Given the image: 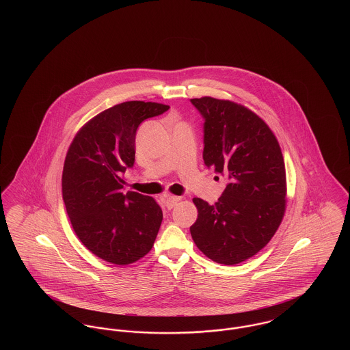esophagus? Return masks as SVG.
<instances>
[{
	"label": "esophagus",
	"mask_w": 350,
	"mask_h": 350,
	"mask_svg": "<svg viewBox=\"0 0 350 350\" xmlns=\"http://www.w3.org/2000/svg\"><path fill=\"white\" fill-rule=\"evenodd\" d=\"M180 200H181L180 197H174V196H165V197H164V203H165L167 210L173 208Z\"/></svg>",
	"instance_id": "34e87169"
}]
</instances>
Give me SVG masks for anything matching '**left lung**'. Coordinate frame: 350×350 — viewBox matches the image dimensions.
I'll use <instances>...</instances> for the list:
<instances>
[{"instance_id":"8db88e82","label":"left lung","mask_w":350,"mask_h":350,"mask_svg":"<svg viewBox=\"0 0 350 350\" xmlns=\"http://www.w3.org/2000/svg\"><path fill=\"white\" fill-rule=\"evenodd\" d=\"M190 100L204 119V165L228 180L215 204L193 200L198 217L190 233L208 258L236 265L262 250L282 221V152L267 123L245 106L213 97Z\"/></svg>"}]
</instances>
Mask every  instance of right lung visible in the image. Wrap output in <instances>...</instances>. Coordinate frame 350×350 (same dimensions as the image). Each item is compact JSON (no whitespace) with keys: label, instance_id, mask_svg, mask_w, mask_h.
<instances>
[{"label":"right lung","instance_id":"obj_1","mask_svg":"<svg viewBox=\"0 0 350 350\" xmlns=\"http://www.w3.org/2000/svg\"><path fill=\"white\" fill-rule=\"evenodd\" d=\"M169 106L129 100L90 119L75 136L63 169V200L83 245L102 260L129 265L153 247L163 221L148 196L124 193L123 174L135 163L139 124Z\"/></svg>","mask_w":350,"mask_h":350}]
</instances>
